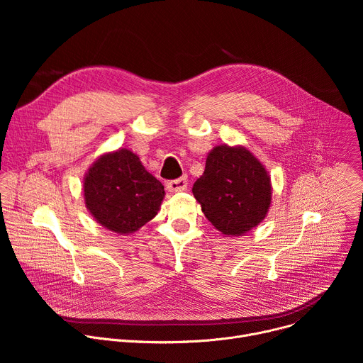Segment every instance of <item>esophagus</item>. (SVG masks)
<instances>
[{"mask_svg":"<svg viewBox=\"0 0 363 363\" xmlns=\"http://www.w3.org/2000/svg\"><path fill=\"white\" fill-rule=\"evenodd\" d=\"M168 189L171 192H181V191H186V186H188V179L185 177L182 178H177V179H172L167 184Z\"/></svg>","mask_w":363,"mask_h":363,"instance_id":"34e87169","label":"esophagus"}]
</instances>
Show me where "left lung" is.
Instances as JSON below:
<instances>
[{"instance_id":"8db88e82","label":"left lung","mask_w":363,"mask_h":363,"mask_svg":"<svg viewBox=\"0 0 363 363\" xmlns=\"http://www.w3.org/2000/svg\"><path fill=\"white\" fill-rule=\"evenodd\" d=\"M211 224L227 235H241L260 224L272 202L270 177L245 147L217 146L192 186Z\"/></svg>"}]
</instances>
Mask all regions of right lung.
Listing matches in <instances>:
<instances>
[{"instance_id":"add662e5","label":"right lung","mask_w":363,"mask_h":363,"mask_svg":"<svg viewBox=\"0 0 363 363\" xmlns=\"http://www.w3.org/2000/svg\"><path fill=\"white\" fill-rule=\"evenodd\" d=\"M86 206L105 228L130 234L158 214L164 185L128 149L100 157L84 178Z\"/></svg>"}]
</instances>
